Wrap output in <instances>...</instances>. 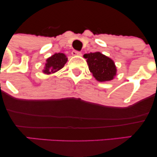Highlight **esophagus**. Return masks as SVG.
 Here are the masks:
<instances>
[{
  "label": "esophagus",
  "instance_id": "obj_1",
  "mask_svg": "<svg viewBox=\"0 0 157 157\" xmlns=\"http://www.w3.org/2000/svg\"><path fill=\"white\" fill-rule=\"evenodd\" d=\"M71 55H74V56H77V55H82V53H81L80 52H78V51H75V50H74L71 52Z\"/></svg>",
  "mask_w": 157,
  "mask_h": 157
}]
</instances>
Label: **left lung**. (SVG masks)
Listing matches in <instances>:
<instances>
[{
    "mask_svg": "<svg viewBox=\"0 0 157 157\" xmlns=\"http://www.w3.org/2000/svg\"><path fill=\"white\" fill-rule=\"evenodd\" d=\"M89 68L97 80L100 82L111 80L116 75L117 69L113 61L100 52L85 54Z\"/></svg>",
    "mask_w": 157,
    "mask_h": 157,
    "instance_id": "1",
    "label": "left lung"
}]
</instances>
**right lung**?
I'll use <instances>...</instances> for the list:
<instances>
[{"instance_id": "add662e5", "label": "right lung", "mask_w": 157, "mask_h": 157, "mask_svg": "<svg viewBox=\"0 0 157 157\" xmlns=\"http://www.w3.org/2000/svg\"><path fill=\"white\" fill-rule=\"evenodd\" d=\"M67 62V57L63 53H56L46 60L44 72L51 74L58 71L64 66Z\"/></svg>"}]
</instances>
